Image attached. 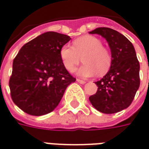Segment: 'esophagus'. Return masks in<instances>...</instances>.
<instances>
[{
    "mask_svg": "<svg viewBox=\"0 0 149 149\" xmlns=\"http://www.w3.org/2000/svg\"><path fill=\"white\" fill-rule=\"evenodd\" d=\"M77 82L78 83H81V84H84V83H86V81H84V80L79 79H77Z\"/></svg>",
    "mask_w": 149,
    "mask_h": 149,
    "instance_id": "1",
    "label": "esophagus"
}]
</instances>
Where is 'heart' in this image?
<instances>
[{
    "mask_svg": "<svg viewBox=\"0 0 149 149\" xmlns=\"http://www.w3.org/2000/svg\"><path fill=\"white\" fill-rule=\"evenodd\" d=\"M60 58L63 66L73 72L82 61L84 64L78 70V74L91 77L98 74H105L111 65V56L96 37L86 35L73 42V46H63L60 49Z\"/></svg>",
    "mask_w": 149,
    "mask_h": 149,
    "instance_id": "heart-1",
    "label": "heart"
}]
</instances>
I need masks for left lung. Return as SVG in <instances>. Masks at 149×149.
I'll return each mask as SVG.
<instances>
[{
	"label": "left lung",
	"instance_id": "8db88e82",
	"mask_svg": "<svg viewBox=\"0 0 149 149\" xmlns=\"http://www.w3.org/2000/svg\"><path fill=\"white\" fill-rule=\"evenodd\" d=\"M90 33L106 39L111 52L109 71L95 82L97 92L89 97L92 106L100 112L113 114L130 106L140 86V63L133 45L123 34L107 27Z\"/></svg>",
	"mask_w": 149,
	"mask_h": 149
}]
</instances>
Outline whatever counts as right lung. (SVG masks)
Returning a JSON list of instances; mask_svg holds the SVG:
<instances>
[{"instance_id": "add662e5", "label": "right lung", "mask_w": 149, "mask_h": 149, "mask_svg": "<svg viewBox=\"0 0 149 149\" xmlns=\"http://www.w3.org/2000/svg\"><path fill=\"white\" fill-rule=\"evenodd\" d=\"M69 36L46 32L22 46L9 79L13 103L26 113L43 116L58 105L66 87L76 79L63 66L60 49Z\"/></svg>"}]
</instances>
